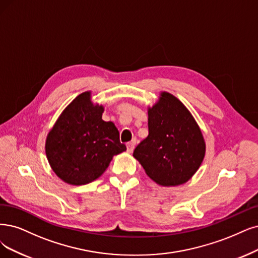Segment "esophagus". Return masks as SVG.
Here are the masks:
<instances>
[{
  "label": "esophagus",
  "instance_id": "34e87169",
  "mask_svg": "<svg viewBox=\"0 0 258 258\" xmlns=\"http://www.w3.org/2000/svg\"><path fill=\"white\" fill-rule=\"evenodd\" d=\"M135 145H136V142H135L134 140L131 141V142H128V144L126 145V148H127V152H128V153H132L133 150H134V148H135Z\"/></svg>",
  "mask_w": 258,
  "mask_h": 258
}]
</instances>
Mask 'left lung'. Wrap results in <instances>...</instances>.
I'll list each match as a JSON object with an SVG mask.
<instances>
[{"instance_id":"left-lung-1","label":"left lung","mask_w":258,"mask_h":258,"mask_svg":"<svg viewBox=\"0 0 258 258\" xmlns=\"http://www.w3.org/2000/svg\"><path fill=\"white\" fill-rule=\"evenodd\" d=\"M149 135L134 151L147 175L157 185L174 187L191 178L205 156L202 131L185 105L161 91L148 107Z\"/></svg>"}]
</instances>
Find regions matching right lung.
<instances>
[{"mask_svg":"<svg viewBox=\"0 0 258 258\" xmlns=\"http://www.w3.org/2000/svg\"><path fill=\"white\" fill-rule=\"evenodd\" d=\"M104 105L91 101V91L67 106L45 139L47 161L64 183L81 186L99 178L114 155L126 150L111 121H104Z\"/></svg>","mask_w":258,"mask_h":258,"instance_id":"right-lung-1","label":"right lung"}]
</instances>
